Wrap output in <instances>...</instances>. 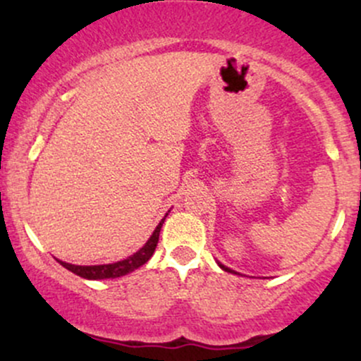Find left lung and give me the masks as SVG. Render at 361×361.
Masks as SVG:
<instances>
[{
	"label": "left lung",
	"instance_id": "left-lung-1",
	"mask_svg": "<svg viewBox=\"0 0 361 361\" xmlns=\"http://www.w3.org/2000/svg\"><path fill=\"white\" fill-rule=\"evenodd\" d=\"M217 264H219V267H221V268H222V270H224V271H227V273H233V275H241V273H238V271L231 270V268H227V267H226V264H222V263H221V261H217Z\"/></svg>",
	"mask_w": 361,
	"mask_h": 361
}]
</instances>
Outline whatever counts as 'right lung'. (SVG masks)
I'll return each mask as SVG.
<instances>
[{
    "instance_id": "obj_1",
    "label": "right lung",
    "mask_w": 361,
    "mask_h": 361,
    "mask_svg": "<svg viewBox=\"0 0 361 361\" xmlns=\"http://www.w3.org/2000/svg\"><path fill=\"white\" fill-rule=\"evenodd\" d=\"M166 215H164V217L161 219V222L157 224L154 233H152L151 238L147 239V243L144 244L139 251H135L134 255H130L126 259L115 261V263H106V264H90V267L71 264L61 259L59 263L66 268V270L73 271L74 275L81 276V279H86V280H106V279H118V276L128 275V273H132L134 270H137V268L142 267L144 263H147V261L151 259V256L154 255L157 241H159L161 227H163Z\"/></svg>"
}]
</instances>
